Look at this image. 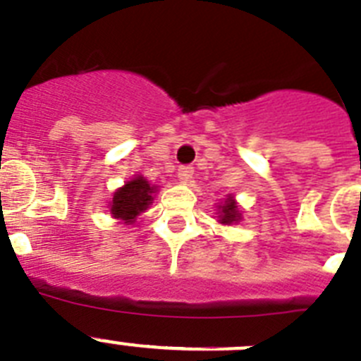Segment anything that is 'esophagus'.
Instances as JSON below:
<instances>
[{"label":"esophagus","mask_w":361,"mask_h":361,"mask_svg":"<svg viewBox=\"0 0 361 361\" xmlns=\"http://www.w3.org/2000/svg\"><path fill=\"white\" fill-rule=\"evenodd\" d=\"M193 166H190V164H184V166H180L178 168V173H177V177H178V180H180V183H190L191 180V177H193Z\"/></svg>","instance_id":"esophagus-1"}]
</instances>
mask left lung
<instances>
[{
    "instance_id": "1",
    "label": "left lung",
    "mask_w": 361,
    "mask_h": 361,
    "mask_svg": "<svg viewBox=\"0 0 361 361\" xmlns=\"http://www.w3.org/2000/svg\"><path fill=\"white\" fill-rule=\"evenodd\" d=\"M218 218H220L218 221L224 224V226H231L234 221L241 220V213L240 209H238V204L233 197H227L226 202L218 206Z\"/></svg>"
}]
</instances>
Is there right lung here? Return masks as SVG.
Returning <instances> with one entry per match:
<instances>
[{
	"mask_svg": "<svg viewBox=\"0 0 361 361\" xmlns=\"http://www.w3.org/2000/svg\"><path fill=\"white\" fill-rule=\"evenodd\" d=\"M155 193V186H150L145 177H135L128 180L123 188L116 190L112 195L111 214L118 220H121L127 226H132L135 218L143 211L148 209Z\"/></svg>",
	"mask_w": 361,
	"mask_h": 361,
	"instance_id": "right-lung-1",
	"label": "right lung"
}]
</instances>
